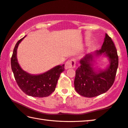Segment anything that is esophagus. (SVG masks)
I'll list each match as a JSON object with an SVG mask.
<instances>
[{"label": "esophagus", "instance_id": "1", "mask_svg": "<svg viewBox=\"0 0 128 128\" xmlns=\"http://www.w3.org/2000/svg\"><path fill=\"white\" fill-rule=\"evenodd\" d=\"M76 66V61L74 59L69 60L65 64V69H68L69 68H74Z\"/></svg>", "mask_w": 128, "mask_h": 128}]
</instances>
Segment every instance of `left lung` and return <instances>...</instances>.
Returning <instances> with one entry per match:
<instances>
[{
    "instance_id": "8db88e82",
    "label": "left lung",
    "mask_w": 128,
    "mask_h": 128,
    "mask_svg": "<svg viewBox=\"0 0 128 128\" xmlns=\"http://www.w3.org/2000/svg\"><path fill=\"white\" fill-rule=\"evenodd\" d=\"M101 56L108 57L109 62L104 69L95 66L96 60ZM118 62L116 48L106 34L101 49L87 54L80 60L74 82L76 91L85 97H96L108 91L114 82Z\"/></svg>"
}]
</instances>
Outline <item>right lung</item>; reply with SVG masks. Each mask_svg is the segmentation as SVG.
I'll return each instance as SVG.
<instances>
[{
	"mask_svg": "<svg viewBox=\"0 0 128 128\" xmlns=\"http://www.w3.org/2000/svg\"><path fill=\"white\" fill-rule=\"evenodd\" d=\"M24 38L18 41L11 58V68L17 84L28 96L36 97H48L54 91L60 74L64 70V64L55 66L39 74H31L24 71L18 63L17 48Z\"/></svg>",
	"mask_w": 128,
	"mask_h": 128,
	"instance_id": "right-lung-1",
	"label": "right lung"
}]
</instances>
